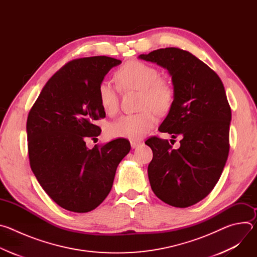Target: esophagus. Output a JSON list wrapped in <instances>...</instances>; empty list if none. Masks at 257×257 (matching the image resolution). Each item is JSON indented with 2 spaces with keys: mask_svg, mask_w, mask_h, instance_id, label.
I'll return each mask as SVG.
<instances>
[{
  "mask_svg": "<svg viewBox=\"0 0 257 257\" xmlns=\"http://www.w3.org/2000/svg\"><path fill=\"white\" fill-rule=\"evenodd\" d=\"M141 144V141L139 140H131V148L132 149H136Z\"/></svg>",
  "mask_w": 257,
  "mask_h": 257,
  "instance_id": "obj_1",
  "label": "esophagus"
}]
</instances>
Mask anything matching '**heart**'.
I'll list each match as a JSON object with an SVG mask.
<instances>
[{
  "instance_id": "1",
  "label": "heart",
  "mask_w": 257,
  "mask_h": 257,
  "mask_svg": "<svg viewBox=\"0 0 257 257\" xmlns=\"http://www.w3.org/2000/svg\"><path fill=\"white\" fill-rule=\"evenodd\" d=\"M116 78L124 90L140 91L139 109L142 112L126 115L108 126V134L132 140L141 139L157 123L156 114H167L174 102V88L153 65L140 61L124 64L116 73ZM99 103L108 115H115L120 105L119 91L111 81L102 80L97 88Z\"/></svg>"
}]
</instances>
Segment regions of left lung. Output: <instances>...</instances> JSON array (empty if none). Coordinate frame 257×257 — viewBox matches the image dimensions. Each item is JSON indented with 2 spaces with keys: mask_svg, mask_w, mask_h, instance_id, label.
<instances>
[{
  "mask_svg": "<svg viewBox=\"0 0 257 257\" xmlns=\"http://www.w3.org/2000/svg\"><path fill=\"white\" fill-rule=\"evenodd\" d=\"M139 58L170 72L174 102L159 130L182 136L177 150L158 136L145 141L154 154L148 170L151 187L172 206H191L211 192L229 156L231 107L223 82L205 63L178 48Z\"/></svg>",
  "mask_w": 257,
  "mask_h": 257,
  "instance_id": "1",
  "label": "left lung"
}]
</instances>
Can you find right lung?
<instances>
[{"label":"right lung","instance_id":"right-lung-1","mask_svg":"<svg viewBox=\"0 0 257 257\" xmlns=\"http://www.w3.org/2000/svg\"><path fill=\"white\" fill-rule=\"evenodd\" d=\"M121 61L106 56L75 59L50 78L28 113L26 131L30 168L47 194L73 212L96 208L113 187L116 170L130 152L118 138L86 148L101 132L105 117L97 88Z\"/></svg>","mask_w":257,"mask_h":257}]
</instances>
